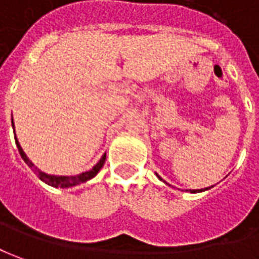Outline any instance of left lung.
<instances>
[{
	"mask_svg": "<svg viewBox=\"0 0 259 259\" xmlns=\"http://www.w3.org/2000/svg\"><path fill=\"white\" fill-rule=\"evenodd\" d=\"M157 177H159V176H157ZM159 179H160V177H159ZM160 180H161V179H160ZM166 184H167V183H166ZM168 186H170V184H168ZM204 190H208V189H204ZM204 190L203 189H201V190H190V191H191V193H200V191H204Z\"/></svg>",
	"mask_w": 259,
	"mask_h": 259,
	"instance_id": "obj_1",
	"label": "left lung"
}]
</instances>
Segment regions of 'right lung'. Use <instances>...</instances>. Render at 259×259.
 <instances>
[{
  "mask_svg": "<svg viewBox=\"0 0 259 259\" xmlns=\"http://www.w3.org/2000/svg\"><path fill=\"white\" fill-rule=\"evenodd\" d=\"M12 127H14V122H12ZM14 135H15V130H14ZM15 143H17V147H18V152L21 154V157L24 159L28 166L31 167L33 170V173L36 174L39 177V180H42L44 183H47L48 186H52V187H61V189H68V187H73V186H78V184H82V183H86L88 180L93 179L96 174L99 173L100 168L105 164V160H106V154L102 156V159L95 164V166L89 170V171H85V173H80L78 176H55V174H47L41 171L38 167H35L31 160L26 157V154L22 150L21 144H19L18 139H15Z\"/></svg>",
  "mask_w": 259,
  "mask_h": 259,
  "instance_id": "add662e5",
  "label": "right lung"
}]
</instances>
